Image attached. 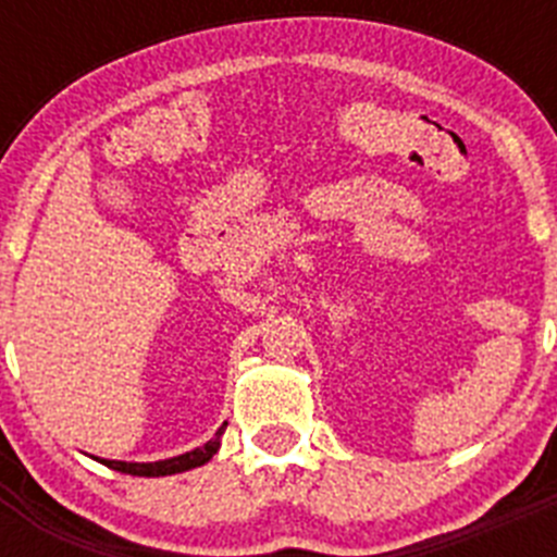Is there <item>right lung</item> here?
<instances>
[{"label":"right lung","mask_w":557,"mask_h":557,"mask_svg":"<svg viewBox=\"0 0 557 557\" xmlns=\"http://www.w3.org/2000/svg\"><path fill=\"white\" fill-rule=\"evenodd\" d=\"M223 430H218V435L211 437L209 444H203L200 449L186 451L181 457H170V460H159V462H122V460H102L108 469L122 471V474H133V476H166V474H181V471L198 469L203 462H209L211 457L218 455L220 449V437H223Z\"/></svg>","instance_id":"right-lung-1"}]
</instances>
